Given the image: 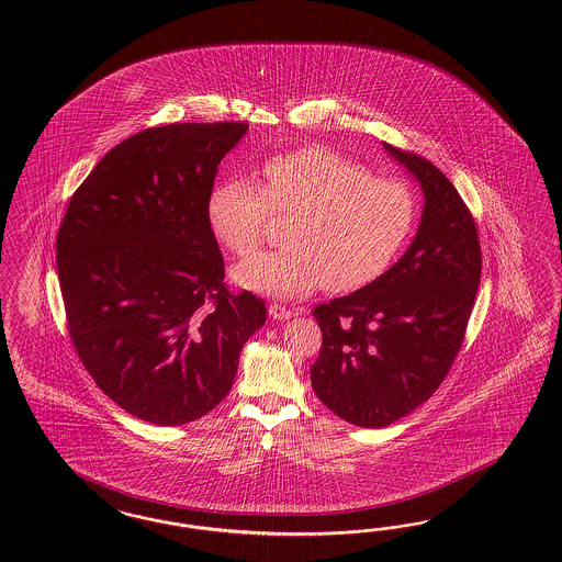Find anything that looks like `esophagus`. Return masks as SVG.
I'll return each mask as SVG.
<instances>
[{
    "label": "esophagus",
    "instance_id": "esophagus-1",
    "mask_svg": "<svg viewBox=\"0 0 562 562\" xmlns=\"http://www.w3.org/2000/svg\"><path fill=\"white\" fill-rule=\"evenodd\" d=\"M268 311H270L273 319H278V322H284V319H290V317L296 315L292 308H286L282 303H272V305L268 306Z\"/></svg>",
    "mask_w": 562,
    "mask_h": 562
}]
</instances>
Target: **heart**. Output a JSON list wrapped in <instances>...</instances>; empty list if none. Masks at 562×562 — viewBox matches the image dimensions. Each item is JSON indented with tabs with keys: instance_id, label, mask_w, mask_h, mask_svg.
<instances>
[{
	"instance_id": "heart-1",
	"label": "heart",
	"mask_w": 562,
	"mask_h": 562,
	"mask_svg": "<svg viewBox=\"0 0 562 562\" xmlns=\"http://www.w3.org/2000/svg\"><path fill=\"white\" fill-rule=\"evenodd\" d=\"M270 212H290L289 245L238 263V284L272 296H299L322 282L346 292L387 272L416 224V198L344 154L305 146L266 158L261 186L224 177L205 202L212 235L238 257L256 251Z\"/></svg>"
}]
</instances>
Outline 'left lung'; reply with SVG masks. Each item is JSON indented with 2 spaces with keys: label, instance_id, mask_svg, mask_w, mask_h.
Here are the masks:
<instances>
[{
  "label": "left lung",
  "instance_id": "1",
  "mask_svg": "<svg viewBox=\"0 0 562 562\" xmlns=\"http://www.w3.org/2000/svg\"><path fill=\"white\" fill-rule=\"evenodd\" d=\"M425 193L408 251L374 282L315 306L324 341L311 385L350 425L381 428L439 390L460 352L476 301V222L430 160L383 142Z\"/></svg>",
  "mask_w": 562,
  "mask_h": 562
}]
</instances>
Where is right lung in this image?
I'll list each match as a JSON object with an SVG mask.
<instances>
[{
	"label": "right lung",
	"instance_id": "obj_1",
	"mask_svg": "<svg viewBox=\"0 0 562 562\" xmlns=\"http://www.w3.org/2000/svg\"><path fill=\"white\" fill-rule=\"evenodd\" d=\"M247 123H172L123 139L69 200L57 273L71 344L104 395L179 426L231 392L266 303L224 284L205 218L218 165Z\"/></svg>",
	"mask_w": 562,
	"mask_h": 562
}]
</instances>
